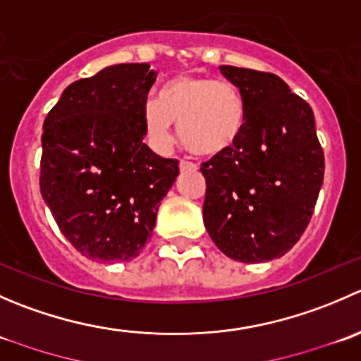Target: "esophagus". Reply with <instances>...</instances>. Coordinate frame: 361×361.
I'll return each instance as SVG.
<instances>
[{
	"mask_svg": "<svg viewBox=\"0 0 361 361\" xmlns=\"http://www.w3.org/2000/svg\"><path fill=\"white\" fill-rule=\"evenodd\" d=\"M197 169V166H195L194 162H190V160H180V171H195Z\"/></svg>",
	"mask_w": 361,
	"mask_h": 361,
	"instance_id": "34e87169",
	"label": "esophagus"
}]
</instances>
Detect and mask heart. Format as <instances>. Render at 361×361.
I'll list each match as a JSON object with an SVG mask.
<instances>
[{
	"instance_id": "heart-1",
	"label": "heart",
	"mask_w": 361,
	"mask_h": 361,
	"mask_svg": "<svg viewBox=\"0 0 361 361\" xmlns=\"http://www.w3.org/2000/svg\"><path fill=\"white\" fill-rule=\"evenodd\" d=\"M173 122L192 154L214 157L231 150L246 126V103L235 85L207 76L180 75L143 104V123L157 148L173 140Z\"/></svg>"
}]
</instances>
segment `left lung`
Segmentation results:
<instances>
[{"label": "left lung", "instance_id": "8db88e82", "mask_svg": "<svg viewBox=\"0 0 361 361\" xmlns=\"http://www.w3.org/2000/svg\"><path fill=\"white\" fill-rule=\"evenodd\" d=\"M246 103V126L231 150L202 164L204 225L228 258L258 264L300 239L325 174L311 106L272 73L220 66Z\"/></svg>", "mask_w": 361, "mask_h": 361}]
</instances>
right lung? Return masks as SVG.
<instances>
[{
  "mask_svg": "<svg viewBox=\"0 0 361 361\" xmlns=\"http://www.w3.org/2000/svg\"><path fill=\"white\" fill-rule=\"evenodd\" d=\"M157 73L115 64L66 87L43 122L39 190L64 238L83 257L126 262L150 239L176 159L143 137V104Z\"/></svg>",
  "mask_w": 361,
  "mask_h": 361,
  "instance_id": "1",
  "label": "right lung"
}]
</instances>
